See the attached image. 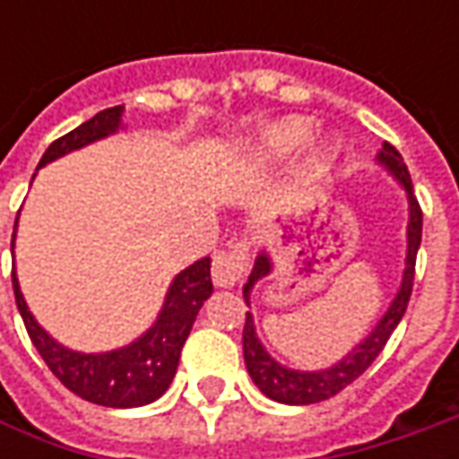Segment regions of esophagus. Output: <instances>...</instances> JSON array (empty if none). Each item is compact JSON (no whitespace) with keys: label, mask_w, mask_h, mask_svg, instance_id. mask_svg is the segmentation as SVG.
I'll use <instances>...</instances> for the list:
<instances>
[{"label":"esophagus","mask_w":459,"mask_h":459,"mask_svg":"<svg viewBox=\"0 0 459 459\" xmlns=\"http://www.w3.org/2000/svg\"><path fill=\"white\" fill-rule=\"evenodd\" d=\"M247 273V245L232 242L227 250H220L212 263V281L220 289H230L239 283Z\"/></svg>","instance_id":"obj_1"}]
</instances>
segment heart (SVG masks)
Returning a JSON list of instances; mask_svg holds the SVG:
<instances>
[{
	"label": "heart",
	"mask_w": 459,
	"mask_h": 459,
	"mask_svg": "<svg viewBox=\"0 0 459 459\" xmlns=\"http://www.w3.org/2000/svg\"><path fill=\"white\" fill-rule=\"evenodd\" d=\"M307 133V119H299V117L281 119V122H275V125H271V127L263 133V137H260V148L268 152V155H289V152H293L301 143H304ZM314 152H316V158L326 160V158H329V145L322 143V145H316V151Z\"/></svg>",
	"instance_id": "b5f03b06"
}]
</instances>
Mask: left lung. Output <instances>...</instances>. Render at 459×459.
<instances>
[{
    "label": "left lung",
    "mask_w": 459,
    "mask_h": 459,
    "mask_svg": "<svg viewBox=\"0 0 459 459\" xmlns=\"http://www.w3.org/2000/svg\"><path fill=\"white\" fill-rule=\"evenodd\" d=\"M378 163L398 184L403 186L406 199H409V227H406V268H403V278L398 293L394 296L388 311L380 316V322L373 326V332L362 340L360 344H355L342 360L334 362L332 368L325 370H291L286 365H281L268 355V350L263 347V342L257 340L255 322L253 314H245V329H242V352H245V365L247 373L255 383L257 388L268 398H273L278 403H291V406H307V403H319L326 398L337 396L342 388H347L352 380H358L373 365V360L380 355V350L385 347L388 337L394 334V329L401 322V316L406 314L409 299H411V289H414V268H416V253L421 245V206L414 196V184L409 176V168L403 163L401 152L383 143V151L378 152ZM273 271V260L268 253H260L255 257L253 273L247 278L242 296L245 304L250 307V293L255 289V283L260 278L271 275Z\"/></svg>",
    "instance_id": "obj_1"
}]
</instances>
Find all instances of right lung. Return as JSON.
<instances>
[{"instance_id":"add662e5","label":"right lung","mask_w":459,"mask_h":459,"mask_svg":"<svg viewBox=\"0 0 459 459\" xmlns=\"http://www.w3.org/2000/svg\"><path fill=\"white\" fill-rule=\"evenodd\" d=\"M122 112L125 107H109L91 117L89 122L79 125L76 130L58 137L43 152L38 168L53 163L65 152L79 151L89 143L115 134L122 127ZM14 230H17V221H14ZM12 245H14V235H12ZM209 268H212V260L202 257L176 275L155 325L145 334H140L134 342L125 344L119 350H109V352H76L56 342L30 314L14 271H12V289H14V301H17L20 316L25 322L27 334L35 344V350L40 352L50 373L61 380L68 391H74L76 396L91 401L97 406L133 409V406L152 403L168 391L170 380L176 376L186 337L196 322V314L214 291Z\"/></svg>"}]
</instances>
